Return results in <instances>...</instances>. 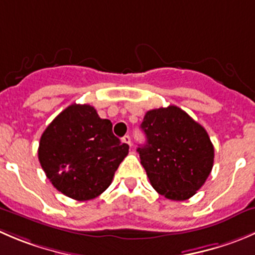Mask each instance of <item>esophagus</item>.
Instances as JSON below:
<instances>
[{
    "label": "esophagus",
    "mask_w": 255,
    "mask_h": 255,
    "mask_svg": "<svg viewBox=\"0 0 255 255\" xmlns=\"http://www.w3.org/2000/svg\"><path fill=\"white\" fill-rule=\"evenodd\" d=\"M122 140H123V142H125V143H127L128 145H130V137H129V135H128V134H126L125 137L122 138Z\"/></svg>",
    "instance_id": "34e87169"
}]
</instances>
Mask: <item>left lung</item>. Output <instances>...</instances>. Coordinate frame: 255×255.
Instances as JSON below:
<instances>
[{
  "label": "left lung",
  "instance_id": "obj_1",
  "mask_svg": "<svg viewBox=\"0 0 255 255\" xmlns=\"http://www.w3.org/2000/svg\"><path fill=\"white\" fill-rule=\"evenodd\" d=\"M140 128L147 142L137 150L152 187L172 201L193 197L213 168L207 130L177 106L148 111Z\"/></svg>",
  "mask_w": 255,
  "mask_h": 255
}]
</instances>
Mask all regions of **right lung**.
Returning <instances> with one entry per match:
<instances>
[{"label":"right lung","instance_id":"right-lung-1","mask_svg":"<svg viewBox=\"0 0 255 255\" xmlns=\"http://www.w3.org/2000/svg\"><path fill=\"white\" fill-rule=\"evenodd\" d=\"M129 145L113 134L110 120H102L90 105H71L44 129L38 159L57 190L76 201L102 194Z\"/></svg>","mask_w":255,"mask_h":255}]
</instances>
